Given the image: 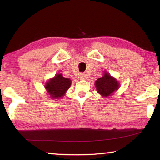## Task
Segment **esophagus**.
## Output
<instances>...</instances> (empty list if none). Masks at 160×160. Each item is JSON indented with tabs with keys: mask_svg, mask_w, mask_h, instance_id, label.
Instances as JSON below:
<instances>
[{
	"mask_svg": "<svg viewBox=\"0 0 160 160\" xmlns=\"http://www.w3.org/2000/svg\"><path fill=\"white\" fill-rule=\"evenodd\" d=\"M79 78L80 80H85L87 78V76L85 73L81 72V73H80V75H79Z\"/></svg>",
	"mask_w": 160,
	"mask_h": 160,
	"instance_id": "obj_1",
	"label": "esophagus"
}]
</instances>
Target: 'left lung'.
<instances>
[{
	"instance_id": "1",
	"label": "left lung",
	"mask_w": 160,
	"mask_h": 160,
	"mask_svg": "<svg viewBox=\"0 0 160 160\" xmlns=\"http://www.w3.org/2000/svg\"><path fill=\"white\" fill-rule=\"evenodd\" d=\"M120 84L114 78L107 72H104V75L95 81L97 91L102 97H109L119 88Z\"/></svg>"
}]
</instances>
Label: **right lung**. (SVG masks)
Masks as SVG:
<instances>
[{
    "label": "right lung",
    "mask_w": 160,
    "mask_h": 160,
    "mask_svg": "<svg viewBox=\"0 0 160 160\" xmlns=\"http://www.w3.org/2000/svg\"><path fill=\"white\" fill-rule=\"evenodd\" d=\"M71 85V80L70 78H64L62 74H57L55 77L51 79L46 83L45 88L49 94L51 98H61L66 94Z\"/></svg>",
    "instance_id": "right-lung-1"
}]
</instances>
